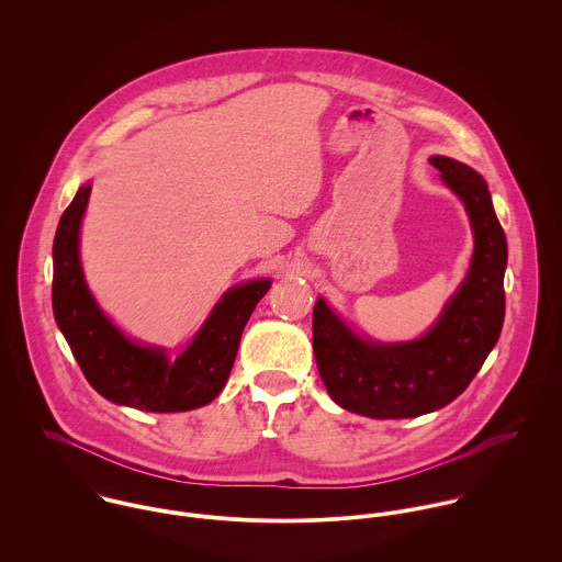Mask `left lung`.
Segmentation results:
<instances>
[{"label": "left lung", "instance_id": "obj_1", "mask_svg": "<svg viewBox=\"0 0 562 562\" xmlns=\"http://www.w3.org/2000/svg\"><path fill=\"white\" fill-rule=\"evenodd\" d=\"M430 164L465 203L474 232L470 272L435 326L413 341L381 344L355 335L322 299L314 307V355L326 392L374 419L417 417L461 396L504 322L508 248L486 183L463 161L435 156Z\"/></svg>", "mask_w": 562, "mask_h": 562}]
</instances>
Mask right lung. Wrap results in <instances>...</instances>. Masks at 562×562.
Here are the masks:
<instances>
[{
    "label": "right lung",
    "instance_id": "1",
    "mask_svg": "<svg viewBox=\"0 0 562 562\" xmlns=\"http://www.w3.org/2000/svg\"><path fill=\"white\" fill-rule=\"evenodd\" d=\"M90 196L81 186L65 210L54 238V316L97 394L123 406L175 413L214 401L234 368L241 330L255 305L270 290V279L229 290L210 318L170 361L161 348L125 337L94 303L81 272L80 227Z\"/></svg>",
    "mask_w": 562,
    "mask_h": 562
}]
</instances>
